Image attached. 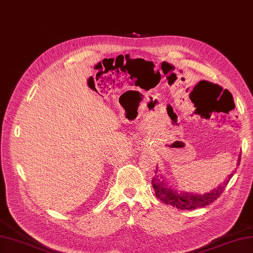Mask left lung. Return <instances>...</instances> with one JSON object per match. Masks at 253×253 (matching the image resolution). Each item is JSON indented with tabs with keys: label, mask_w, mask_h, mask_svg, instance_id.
<instances>
[{
	"label": "left lung",
	"mask_w": 253,
	"mask_h": 253,
	"mask_svg": "<svg viewBox=\"0 0 253 253\" xmlns=\"http://www.w3.org/2000/svg\"><path fill=\"white\" fill-rule=\"evenodd\" d=\"M232 176L233 174L228 177V179L225 181L222 186L217 187V189L206 193V195L203 196L188 195V193H177L176 191H173V189H170V188H168V186L165 185V182L161 181L159 179V176H154L151 181L152 187L155 191V196L165 204L179 210H195L197 208H203L206 206H209L210 203L215 201L224 192V189L226 188L229 179L232 178Z\"/></svg>",
	"instance_id": "1"
}]
</instances>
